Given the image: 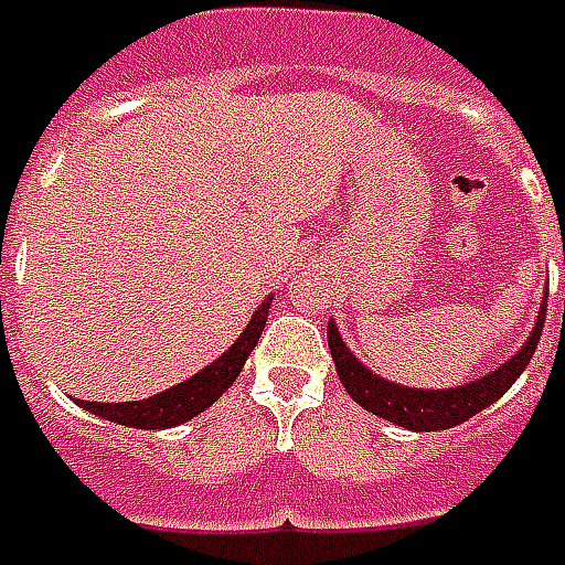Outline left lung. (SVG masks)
<instances>
[{"label":"left lung","instance_id":"1","mask_svg":"<svg viewBox=\"0 0 565 565\" xmlns=\"http://www.w3.org/2000/svg\"><path fill=\"white\" fill-rule=\"evenodd\" d=\"M545 311H548V290H545V302H542V311H539L536 326L530 332L527 344L521 347L509 362H503L494 371H488L484 377L452 388H413L377 377L374 371H367L347 350L335 320H329L326 335H329V353L335 359L338 380L344 383L347 395L356 401L359 407H365L367 413H374L380 419L395 422L401 428H411V431H446L452 425L473 419L476 413H482L497 398H503L509 386L524 374V367L530 365V359L536 353L539 335H542V326H545Z\"/></svg>","mask_w":565,"mask_h":565}]
</instances>
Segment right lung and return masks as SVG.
Segmentation results:
<instances>
[{"instance_id": "obj_1", "label": "right lung", "mask_w": 565, "mask_h": 565, "mask_svg": "<svg viewBox=\"0 0 565 565\" xmlns=\"http://www.w3.org/2000/svg\"><path fill=\"white\" fill-rule=\"evenodd\" d=\"M269 302L271 299H263L260 308L250 317V323L245 326V332L236 338V344L230 347L224 356H218L212 365L198 371L194 377L182 380V383L167 388L161 395H152L146 401H122V404H104V401H77V404L83 411L102 416V419L128 425V428H146V431L177 428L182 422L194 419L198 413L212 407L236 383L245 359L250 356V350L260 341L263 326H266V317H269Z\"/></svg>"}]
</instances>
